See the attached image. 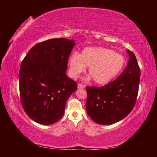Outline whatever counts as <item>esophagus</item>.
Returning <instances> with one entry per match:
<instances>
[{
  "label": "esophagus",
  "instance_id": "34e87169",
  "mask_svg": "<svg viewBox=\"0 0 157 157\" xmlns=\"http://www.w3.org/2000/svg\"><path fill=\"white\" fill-rule=\"evenodd\" d=\"M78 89H84V87H85V86H84V84H78Z\"/></svg>",
  "mask_w": 157,
  "mask_h": 157
}]
</instances>
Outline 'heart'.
<instances>
[{"mask_svg":"<svg viewBox=\"0 0 157 157\" xmlns=\"http://www.w3.org/2000/svg\"><path fill=\"white\" fill-rule=\"evenodd\" d=\"M123 55L113 50L103 47H87L80 55L73 53L69 57L68 73L71 78H77L84 72L86 66L98 84H105L120 73L125 66ZM88 79L91 77L88 76Z\"/></svg>","mask_w":157,"mask_h":157,"instance_id":"obj_1","label":"heart"}]
</instances>
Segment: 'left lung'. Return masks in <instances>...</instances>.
Instances as JSON below:
<instances>
[{
	"mask_svg": "<svg viewBox=\"0 0 157 157\" xmlns=\"http://www.w3.org/2000/svg\"><path fill=\"white\" fill-rule=\"evenodd\" d=\"M129 62L121 75L102 87L86 86V112L98 124H111L132 111L139 91L140 70L135 55L127 50Z\"/></svg>",
	"mask_w": 157,
	"mask_h": 157,
	"instance_id": "1",
	"label": "left lung"
}]
</instances>
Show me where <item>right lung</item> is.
Wrapping results in <instances>:
<instances>
[{
    "mask_svg": "<svg viewBox=\"0 0 157 157\" xmlns=\"http://www.w3.org/2000/svg\"><path fill=\"white\" fill-rule=\"evenodd\" d=\"M75 41L48 39L29 50L20 67L19 91L22 106L31 119L48 125L64 113L68 98L78 84L66 74Z\"/></svg>",
    "mask_w": 157,
    "mask_h": 157,
    "instance_id": "1",
    "label": "right lung"
}]
</instances>
